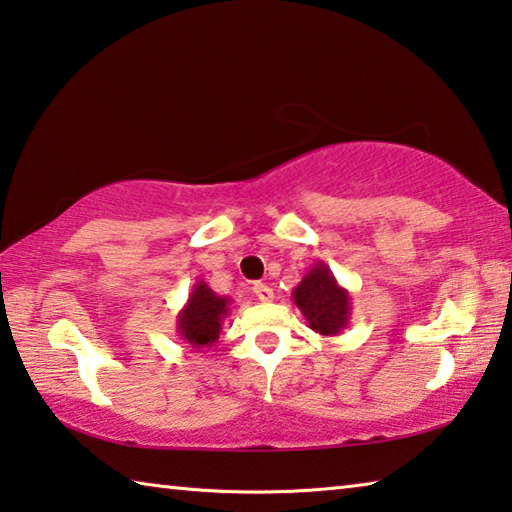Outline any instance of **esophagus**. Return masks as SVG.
<instances>
[{
	"instance_id": "obj_1",
	"label": "esophagus",
	"mask_w": 512,
	"mask_h": 512,
	"mask_svg": "<svg viewBox=\"0 0 512 512\" xmlns=\"http://www.w3.org/2000/svg\"><path fill=\"white\" fill-rule=\"evenodd\" d=\"M253 293L257 296V300H262V302H271L273 300V289L268 287V284H262V282L253 284Z\"/></svg>"
}]
</instances>
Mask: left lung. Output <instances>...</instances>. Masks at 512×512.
Listing matches in <instances>:
<instances>
[{
	"label": "left lung",
	"mask_w": 512,
	"mask_h": 512,
	"mask_svg": "<svg viewBox=\"0 0 512 512\" xmlns=\"http://www.w3.org/2000/svg\"><path fill=\"white\" fill-rule=\"evenodd\" d=\"M293 302L316 334L339 336L350 323L352 298L325 262H316L293 289Z\"/></svg>",
	"instance_id": "left-lung-1"
}]
</instances>
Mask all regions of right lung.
Returning a JSON list of instances; mask_svg holds the SVG:
<instances>
[{"mask_svg":"<svg viewBox=\"0 0 512 512\" xmlns=\"http://www.w3.org/2000/svg\"><path fill=\"white\" fill-rule=\"evenodd\" d=\"M232 307V300L228 296H216V293L207 287L203 280H198L185 307L178 311L176 316V329L189 348L203 350L212 348L219 341L221 325L228 318Z\"/></svg>","mask_w":512,"mask_h":512,"instance_id":"add662e5","label":"right lung"}]
</instances>
